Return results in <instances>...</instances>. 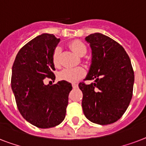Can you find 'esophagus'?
Returning <instances> with one entry per match:
<instances>
[{
    "label": "esophagus",
    "mask_w": 146,
    "mask_h": 146,
    "mask_svg": "<svg viewBox=\"0 0 146 146\" xmlns=\"http://www.w3.org/2000/svg\"><path fill=\"white\" fill-rule=\"evenodd\" d=\"M72 86H73V89H76V88H78V84L77 83L73 82V83H72Z\"/></svg>",
    "instance_id": "esophagus-1"
}]
</instances>
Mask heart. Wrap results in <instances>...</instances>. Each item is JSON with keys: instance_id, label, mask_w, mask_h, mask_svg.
<instances>
[{"instance_id": "b5f03b06", "label": "heart", "mask_w": 146, "mask_h": 146, "mask_svg": "<svg viewBox=\"0 0 146 146\" xmlns=\"http://www.w3.org/2000/svg\"><path fill=\"white\" fill-rule=\"evenodd\" d=\"M70 47L79 57H83L86 54V46L81 41H79V40L73 41L70 43ZM60 53H61V49L60 47H57L53 52L52 61L56 67H59L60 64ZM84 75L85 70L82 67L66 68L60 72L58 74V78L60 80L74 82L81 79Z\"/></svg>"}]
</instances>
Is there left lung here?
<instances>
[{"instance_id": "left-lung-1", "label": "left lung", "mask_w": 146, "mask_h": 146, "mask_svg": "<svg viewBox=\"0 0 146 146\" xmlns=\"http://www.w3.org/2000/svg\"><path fill=\"white\" fill-rule=\"evenodd\" d=\"M92 49V64L85 80L80 82L82 107L86 117L100 125L118 120L129 106L133 90L134 72L124 48L102 33L86 37Z\"/></svg>"}]
</instances>
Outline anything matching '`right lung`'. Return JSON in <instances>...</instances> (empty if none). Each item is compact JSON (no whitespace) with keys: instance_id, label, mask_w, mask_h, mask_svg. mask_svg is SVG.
Here are the masks:
<instances>
[{"instance_id":"obj_1","label":"right lung","mask_w":146,"mask_h":146,"mask_svg":"<svg viewBox=\"0 0 146 146\" xmlns=\"http://www.w3.org/2000/svg\"><path fill=\"white\" fill-rule=\"evenodd\" d=\"M60 38L44 33L26 44L17 54L12 67L11 88L21 115L38 128L60 124L66 116L70 82L44 85V79H54L52 54Z\"/></svg>"}]
</instances>
